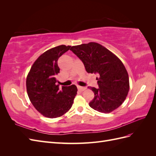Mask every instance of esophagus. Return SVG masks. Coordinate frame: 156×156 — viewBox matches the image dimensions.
<instances>
[{"label": "esophagus", "instance_id": "34e87169", "mask_svg": "<svg viewBox=\"0 0 156 156\" xmlns=\"http://www.w3.org/2000/svg\"><path fill=\"white\" fill-rule=\"evenodd\" d=\"M77 88H78L79 90L81 91V92H82V91H84V90H85L87 89L86 87H81V86H78Z\"/></svg>", "mask_w": 156, "mask_h": 156}]
</instances>
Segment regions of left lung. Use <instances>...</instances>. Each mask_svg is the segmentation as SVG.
<instances>
[{
  "instance_id": "8db88e82",
  "label": "left lung",
  "mask_w": 156,
  "mask_h": 156,
  "mask_svg": "<svg viewBox=\"0 0 156 156\" xmlns=\"http://www.w3.org/2000/svg\"><path fill=\"white\" fill-rule=\"evenodd\" d=\"M70 50L82 61L88 73L98 75L96 79L99 88L89 87L94 92L90 107L104 113L120 107L129 90L128 73L122 61L95 42L72 46Z\"/></svg>"
}]
</instances>
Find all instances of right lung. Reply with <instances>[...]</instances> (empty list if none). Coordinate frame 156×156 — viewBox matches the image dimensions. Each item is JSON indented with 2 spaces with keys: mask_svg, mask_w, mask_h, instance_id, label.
Segmentation results:
<instances>
[{
  "mask_svg": "<svg viewBox=\"0 0 156 156\" xmlns=\"http://www.w3.org/2000/svg\"><path fill=\"white\" fill-rule=\"evenodd\" d=\"M71 46L55 47L41 55L33 64L27 75V94L36 109L45 117L54 119L62 116L72 107L77 87H62L56 84L60 72L57 61Z\"/></svg>",
  "mask_w": 156,
  "mask_h": 156,
  "instance_id": "1",
  "label": "right lung"
}]
</instances>
